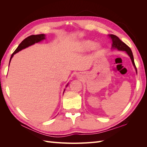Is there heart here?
<instances>
[{
    "label": "heart",
    "instance_id": "1",
    "mask_svg": "<svg viewBox=\"0 0 147 147\" xmlns=\"http://www.w3.org/2000/svg\"><path fill=\"white\" fill-rule=\"evenodd\" d=\"M95 46V43L91 40H84L80 43V47L85 50H89Z\"/></svg>",
    "mask_w": 147,
    "mask_h": 147
}]
</instances>
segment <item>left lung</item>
<instances>
[{
    "instance_id": "1",
    "label": "left lung",
    "mask_w": 147,
    "mask_h": 147,
    "mask_svg": "<svg viewBox=\"0 0 147 147\" xmlns=\"http://www.w3.org/2000/svg\"><path fill=\"white\" fill-rule=\"evenodd\" d=\"M109 36L112 40V47L113 48H117L118 50H121V51H126L128 55L130 56L131 61L132 62V64H133V65H134V67L136 70V72H137V68H136L135 63H134V57H133L132 52L131 50V48L129 47L126 43H124L123 42H122L117 36H116V35H113V34H110Z\"/></svg>"
}]
</instances>
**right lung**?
<instances>
[{
    "label": "right lung",
    "mask_w": 147,
    "mask_h": 147,
    "mask_svg": "<svg viewBox=\"0 0 147 147\" xmlns=\"http://www.w3.org/2000/svg\"><path fill=\"white\" fill-rule=\"evenodd\" d=\"M45 35L44 34H38V35H30V36L24 39L21 42V43L20 44L19 46L18 47V48L16 49L15 51L13 53V54L11 55L10 59V61L12 58V57L15 54H16V53L19 52L20 51L23 50V49H24L30 45H34V44L35 43L40 42L41 40H42L45 39Z\"/></svg>",
    "instance_id": "1"
}]
</instances>
